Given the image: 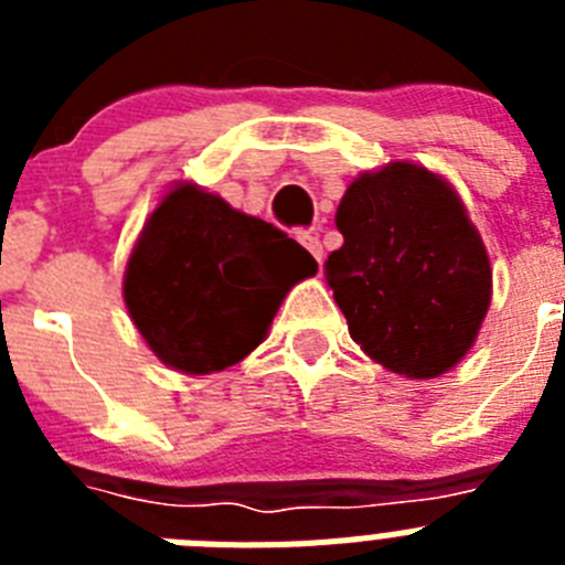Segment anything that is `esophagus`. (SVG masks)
<instances>
[{
    "mask_svg": "<svg viewBox=\"0 0 565 565\" xmlns=\"http://www.w3.org/2000/svg\"><path fill=\"white\" fill-rule=\"evenodd\" d=\"M299 243L311 252V257L317 259V263H322V257H326V252H322V243H319L317 234L311 232H299Z\"/></svg>",
    "mask_w": 565,
    "mask_h": 565,
    "instance_id": "obj_1",
    "label": "esophagus"
}]
</instances>
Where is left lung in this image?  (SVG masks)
<instances>
[{"label":"left lung","mask_w":565,"mask_h":565,"mask_svg":"<svg viewBox=\"0 0 565 565\" xmlns=\"http://www.w3.org/2000/svg\"><path fill=\"white\" fill-rule=\"evenodd\" d=\"M342 248L326 279L362 351L387 371L433 379L472 348L492 271L481 234L438 174L396 161L348 186Z\"/></svg>","instance_id":"obj_1"}]
</instances>
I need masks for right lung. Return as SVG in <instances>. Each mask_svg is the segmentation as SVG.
<instances>
[{
	"instance_id": "1",
	"label": "right lung",
	"mask_w": 565,
	"mask_h": 565,
	"mask_svg": "<svg viewBox=\"0 0 565 565\" xmlns=\"http://www.w3.org/2000/svg\"><path fill=\"white\" fill-rule=\"evenodd\" d=\"M317 259L271 223L192 183L149 214L124 274L129 317L174 371H223L266 339L294 282Z\"/></svg>"
}]
</instances>
